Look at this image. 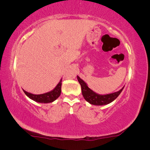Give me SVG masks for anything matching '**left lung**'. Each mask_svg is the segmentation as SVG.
<instances>
[{
  "label": "left lung",
  "mask_w": 150,
  "mask_h": 150,
  "mask_svg": "<svg viewBox=\"0 0 150 150\" xmlns=\"http://www.w3.org/2000/svg\"><path fill=\"white\" fill-rule=\"evenodd\" d=\"M77 79L81 86L82 94H83L85 100L93 105L103 106L110 104L120 96L121 92L124 88V87H123L120 91L114 92V93L102 95V94L96 93L95 91L89 88L87 84L83 80H82L79 76H77Z\"/></svg>",
  "instance_id": "left-lung-1"
}]
</instances>
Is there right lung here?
Masks as SVG:
<instances>
[{"mask_svg":"<svg viewBox=\"0 0 150 150\" xmlns=\"http://www.w3.org/2000/svg\"><path fill=\"white\" fill-rule=\"evenodd\" d=\"M61 85H62V79L60 80L59 83L57 84L52 90L42 94H33L29 92L26 91L23 89V91L30 99L39 103H51L56 100L61 95Z\"/></svg>","mask_w":150,"mask_h":150,"instance_id":"obj_1","label":"right lung"}]
</instances>
